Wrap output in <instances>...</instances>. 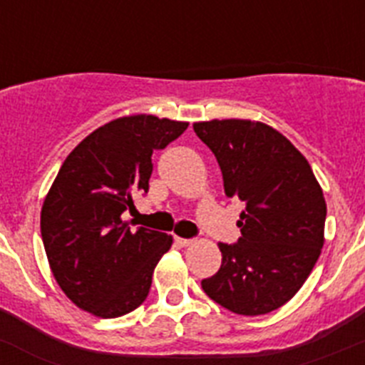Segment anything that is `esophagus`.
Listing matches in <instances>:
<instances>
[{
  "mask_svg": "<svg viewBox=\"0 0 365 365\" xmlns=\"http://www.w3.org/2000/svg\"><path fill=\"white\" fill-rule=\"evenodd\" d=\"M175 243L180 245V247H188V245L193 243V240H186V237H175Z\"/></svg>",
  "mask_w": 365,
  "mask_h": 365,
  "instance_id": "obj_1",
  "label": "esophagus"
}]
</instances>
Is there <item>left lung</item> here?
Masks as SVG:
<instances>
[{
    "instance_id": "obj_1",
    "label": "left lung",
    "mask_w": 365,
    "mask_h": 365,
    "mask_svg": "<svg viewBox=\"0 0 365 365\" xmlns=\"http://www.w3.org/2000/svg\"><path fill=\"white\" fill-rule=\"evenodd\" d=\"M217 159L227 197L245 202L237 243H219L221 269L202 291L235 314L257 316L287 303L324 247L325 206L307 159L279 131L252 120L195 122Z\"/></svg>"
}]
</instances>
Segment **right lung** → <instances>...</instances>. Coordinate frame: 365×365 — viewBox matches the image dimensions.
Wrapping results in <instances>:
<instances>
[{
  "label": "right lung",
  "instance_id": "add662e5",
  "mask_svg": "<svg viewBox=\"0 0 365 365\" xmlns=\"http://www.w3.org/2000/svg\"><path fill=\"white\" fill-rule=\"evenodd\" d=\"M186 122L133 115L87 135L62 164L41 208V240L58 285L80 309L117 318L146 299L172 235L122 221L146 193L151 155L185 133Z\"/></svg>",
  "mask_w": 365,
  "mask_h": 365
}]
</instances>
